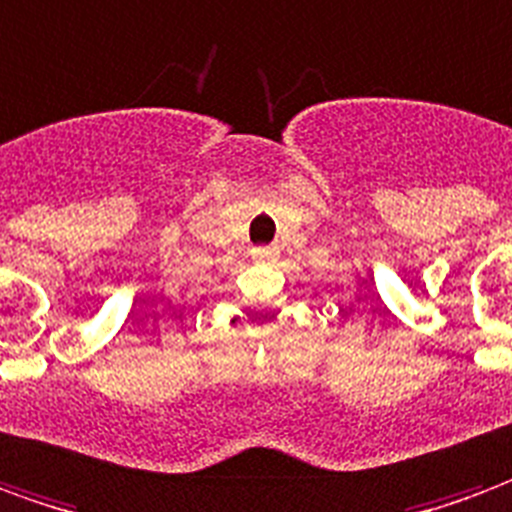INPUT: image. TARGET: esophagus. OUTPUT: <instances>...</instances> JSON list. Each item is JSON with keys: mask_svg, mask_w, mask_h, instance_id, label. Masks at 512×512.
I'll use <instances>...</instances> for the list:
<instances>
[{"mask_svg": "<svg viewBox=\"0 0 512 512\" xmlns=\"http://www.w3.org/2000/svg\"><path fill=\"white\" fill-rule=\"evenodd\" d=\"M275 248H256V251H253V256H256V261H270V259H275Z\"/></svg>", "mask_w": 512, "mask_h": 512, "instance_id": "obj_1", "label": "esophagus"}]
</instances>
